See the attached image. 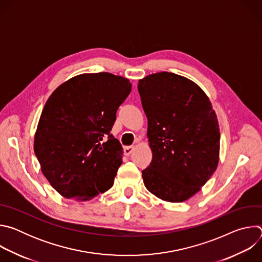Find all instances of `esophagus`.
Here are the masks:
<instances>
[{"mask_svg": "<svg viewBox=\"0 0 262 262\" xmlns=\"http://www.w3.org/2000/svg\"><path fill=\"white\" fill-rule=\"evenodd\" d=\"M135 150V146H125L123 148V151L125 156H129Z\"/></svg>", "mask_w": 262, "mask_h": 262, "instance_id": "esophagus-1", "label": "esophagus"}]
</instances>
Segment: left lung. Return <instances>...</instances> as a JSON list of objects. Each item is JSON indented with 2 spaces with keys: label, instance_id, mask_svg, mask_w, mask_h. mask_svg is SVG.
Here are the masks:
<instances>
[{
  "label": "left lung",
  "instance_id": "left-lung-1",
  "mask_svg": "<svg viewBox=\"0 0 262 262\" xmlns=\"http://www.w3.org/2000/svg\"><path fill=\"white\" fill-rule=\"evenodd\" d=\"M152 161L142 171L146 189L182 202L200 191L219 163L220 128L209 98L194 82L172 72L139 81Z\"/></svg>",
  "mask_w": 262,
  "mask_h": 262
}]
</instances>
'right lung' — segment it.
<instances>
[{"instance_id": "obj_1", "label": "right lung", "mask_w": 262, "mask_h": 262, "mask_svg": "<svg viewBox=\"0 0 262 262\" xmlns=\"http://www.w3.org/2000/svg\"><path fill=\"white\" fill-rule=\"evenodd\" d=\"M130 90L122 77L84 73L60 85L46 102L34 151L63 197L87 201L112 188L123 148L111 130Z\"/></svg>"}]
</instances>
